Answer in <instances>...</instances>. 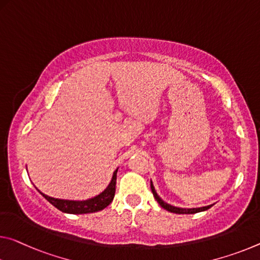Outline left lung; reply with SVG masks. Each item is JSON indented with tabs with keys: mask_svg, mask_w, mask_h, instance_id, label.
<instances>
[{
	"mask_svg": "<svg viewBox=\"0 0 260 260\" xmlns=\"http://www.w3.org/2000/svg\"><path fill=\"white\" fill-rule=\"evenodd\" d=\"M150 188H151V192L152 194H154V198L156 199V201L159 204V206H162L164 209H167L168 212H171V213H176V214H194V213H199V212H204V211H207L208 208H211L213 205H208V206H204V207H197V208H182V207H176V206H172L170 204H168L164 201L162 198H160L157 192H156V189L154 187V184L150 180Z\"/></svg>",
	"mask_w": 260,
	"mask_h": 260,
	"instance_id": "1",
	"label": "left lung"
}]
</instances>
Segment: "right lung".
Wrapping results in <instances>:
<instances>
[{"instance_id": "1", "label": "right lung", "mask_w": 260, "mask_h": 260, "mask_svg": "<svg viewBox=\"0 0 260 260\" xmlns=\"http://www.w3.org/2000/svg\"><path fill=\"white\" fill-rule=\"evenodd\" d=\"M117 172L118 168L112 175V179H111L110 184L108 185L104 191L101 192L100 194L90 198L86 200H68V199H59V198H53L44 194L40 192L38 188V192L43 196L45 199L49 201L54 207H56L59 211L67 213V214H88V213H94L98 211H102L105 207L112 203L114 193H115V182H117Z\"/></svg>"}]
</instances>
